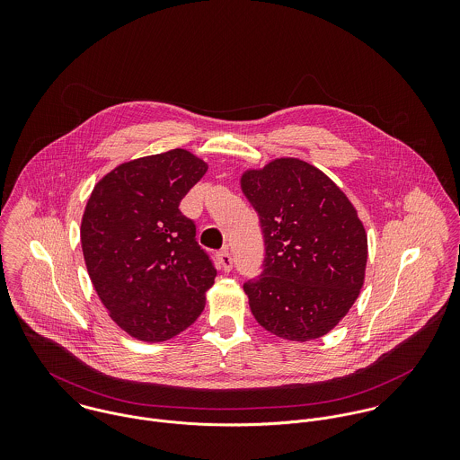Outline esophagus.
<instances>
[{
  "mask_svg": "<svg viewBox=\"0 0 460 460\" xmlns=\"http://www.w3.org/2000/svg\"><path fill=\"white\" fill-rule=\"evenodd\" d=\"M217 262H219L221 269H223L225 272L232 270V267H234V259H232V253H230V250H228V248H225V250H221V252L217 253Z\"/></svg>",
  "mask_w": 460,
  "mask_h": 460,
  "instance_id": "esophagus-1",
  "label": "esophagus"
}]
</instances>
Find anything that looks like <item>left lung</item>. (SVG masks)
Wrapping results in <instances>:
<instances>
[{
  "mask_svg": "<svg viewBox=\"0 0 460 460\" xmlns=\"http://www.w3.org/2000/svg\"><path fill=\"white\" fill-rule=\"evenodd\" d=\"M262 225V272L244 283L269 332L292 341L324 336L354 305L365 279L367 234L356 208L319 168L276 159L241 179Z\"/></svg>",
  "mask_w": 460,
  "mask_h": 460,
  "instance_id": "obj_1",
  "label": "left lung"
}]
</instances>
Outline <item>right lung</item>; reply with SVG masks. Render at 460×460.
Listing matches in <instances>:
<instances>
[{
  "label": "right lung",
  "instance_id": "1",
  "mask_svg": "<svg viewBox=\"0 0 460 460\" xmlns=\"http://www.w3.org/2000/svg\"><path fill=\"white\" fill-rule=\"evenodd\" d=\"M205 172L182 148L146 155L110 172L86 203L90 279L110 317L137 340H170L203 312L217 270L179 205Z\"/></svg>",
  "mask_w": 460,
  "mask_h": 460
}]
</instances>
